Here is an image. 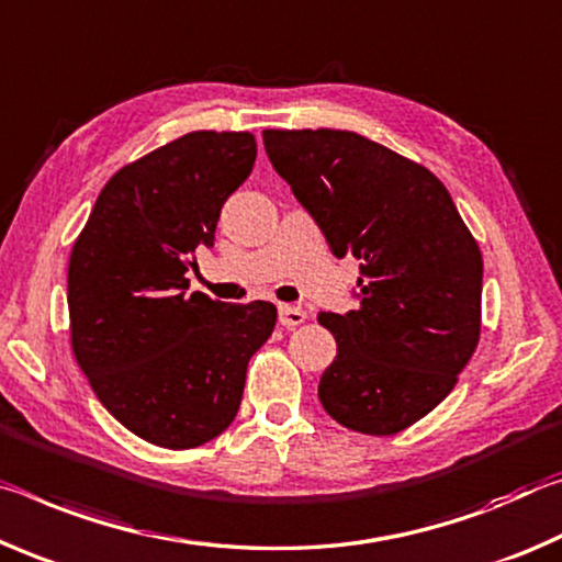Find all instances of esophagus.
<instances>
[{"instance_id": "obj_1", "label": "esophagus", "mask_w": 562, "mask_h": 562, "mask_svg": "<svg viewBox=\"0 0 562 562\" xmlns=\"http://www.w3.org/2000/svg\"><path fill=\"white\" fill-rule=\"evenodd\" d=\"M303 321H306V311L291 306V303H281V306H279V324H281L283 328L301 326Z\"/></svg>"}]
</instances>
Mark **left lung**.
Segmentation results:
<instances>
[{
	"label": "left lung",
	"mask_w": 562,
	"mask_h": 562,
	"mask_svg": "<svg viewBox=\"0 0 562 562\" xmlns=\"http://www.w3.org/2000/svg\"><path fill=\"white\" fill-rule=\"evenodd\" d=\"M266 154L338 259H361L358 308L318 314L338 353L321 406L366 436L428 416L481 338L483 256L436 173L356 132L266 128Z\"/></svg>",
	"instance_id": "1"
}]
</instances>
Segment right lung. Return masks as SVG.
I'll return each instance as SVG.
<instances>
[{
  "instance_id": "1",
  "label": "right lung",
  "mask_w": 562,
  "mask_h": 562,
  "mask_svg": "<svg viewBox=\"0 0 562 562\" xmlns=\"http://www.w3.org/2000/svg\"><path fill=\"white\" fill-rule=\"evenodd\" d=\"M254 161L248 132L183 134L119 169L74 241V358L101 406L154 446L187 450L224 434L246 366L276 326L269 301L183 293Z\"/></svg>"
}]
</instances>
